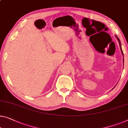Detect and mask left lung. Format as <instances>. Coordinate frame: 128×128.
Wrapping results in <instances>:
<instances>
[{
    "label": "left lung",
    "instance_id": "1",
    "mask_svg": "<svg viewBox=\"0 0 128 128\" xmlns=\"http://www.w3.org/2000/svg\"><path fill=\"white\" fill-rule=\"evenodd\" d=\"M116 38H117V40H118V42H119V44H120V49H121V52H122V55L124 56L123 51H122V48H121V42H120V39H119V38H118V37L116 36ZM123 61H124V60H123ZM114 87H115V86H114Z\"/></svg>",
    "mask_w": 128,
    "mask_h": 128
}]
</instances>
